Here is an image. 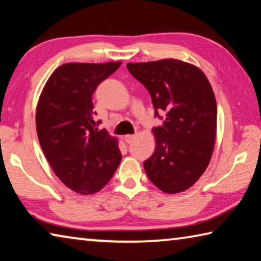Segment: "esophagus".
I'll return each instance as SVG.
<instances>
[{"label":"esophagus","mask_w":261,"mask_h":261,"mask_svg":"<svg viewBox=\"0 0 261 261\" xmlns=\"http://www.w3.org/2000/svg\"><path fill=\"white\" fill-rule=\"evenodd\" d=\"M136 137L137 136H135V135H126V136H124V140L126 141L127 144H130L136 139Z\"/></svg>","instance_id":"esophagus-1"}]
</instances>
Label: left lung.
I'll return each instance as SVG.
<instances>
[{"mask_svg":"<svg viewBox=\"0 0 261 261\" xmlns=\"http://www.w3.org/2000/svg\"><path fill=\"white\" fill-rule=\"evenodd\" d=\"M147 88L162 124L152 130L155 149L144 162L151 182L165 193L183 192L200 178L211 161L216 138V100L208 79L196 65L165 59L127 63Z\"/></svg>","mask_w":261,"mask_h":261,"instance_id":"obj_1","label":"left lung"}]
</instances>
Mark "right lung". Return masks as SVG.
Returning a JSON list of instances; mask_svg holds the SVG:
<instances>
[{"mask_svg":"<svg viewBox=\"0 0 261 261\" xmlns=\"http://www.w3.org/2000/svg\"><path fill=\"white\" fill-rule=\"evenodd\" d=\"M122 62L65 63L42 88L35 124L53 171L65 187L92 194L107 184L120 165L117 138L99 130L92 94Z\"/></svg>","mask_w":261,"mask_h":261,"instance_id":"obj_1","label":"right lung"}]
</instances>
